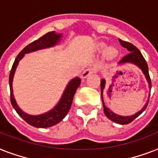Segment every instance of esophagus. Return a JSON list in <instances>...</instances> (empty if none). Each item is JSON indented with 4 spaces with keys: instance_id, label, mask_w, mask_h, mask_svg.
Segmentation results:
<instances>
[{
    "instance_id": "obj_1",
    "label": "esophagus",
    "mask_w": 158,
    "mask_h": 158,
    "mask_svg": "<svg viewBox=\"0 0 158 158\" xmlns=\"http://www.w3.org/2000/svg\"><path fill=\"white\" fill-rule=\"evenodd\" d=\"M96 72V68H94V67H89V68H87L84 72H83V74H82V78L83 79H85L86 77H88L90 74H94Z\"/></svg>"
}]
</instances>
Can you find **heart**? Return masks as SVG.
I'll return each instance as SVG.
<instances>
[{"mask_svg":"<svg viewBox=\"0 0 158 158\" xmlns=\"http://www.w3.org/2000/svg\"><path fill=\"white\" fill-rule=\"evenodd\" d=\"M100 48L103 49V48H106V46L104 45V44H101V45H100ZM115 51L114 50V49H109V50L107 51V54L109 56H112L115 55Z\"/></svg>","mask_w":158,"mask_h":158,"instance_id":"heart-1","label":"heart"}]
</instances>
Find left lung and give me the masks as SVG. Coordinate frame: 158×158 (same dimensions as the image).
<instances>
[{
	"label": "left lung",
	"mask_w": 158,
	"mask_h": 158,
	"mask_svg": "<svg viewBox=\"0 0 158 158\" xmlns=\"http://www.w3.org/2000/svg\"><path fill=\"white\" fill-rule=\"evenodd\" d=\"M119 42H120V45L122 46L123 48H126L130 53L128 55H126L125 56H124L121 59V60L120 61V63H126V62H130V63H133V64H136L137 66H139L140 69H142L143 73L144 74L145 77L148 80V83L149 84V89L152 88V82H151V79H150L149 73H148V66L147 61L145 60L144 57L143 56L142 53L140 52V51L135 46H134L132 43H129V42H125V41H123L121 39H119ZM105 84L106 81L104 79H102L101 80V94H102V92H103V89L105 88ZM102 104H103V109H104V113L105 115L107 116V118H109L110 120H112L115 123H117V124H120V125H127V124H130L135 120V118H137L139 115H141L143 113V111L147 108L148 104V102L145 104V106H143L142 110L137 112L136 114H135L134 115H131V116H122V115H116L115 113H113L111 110H110V109H108L106 106H105L103 102V100H102Z\"/></svg>",
	"instance_id": "8db88e82"
}]
</instances>
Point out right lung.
<instances>
[{
  "label": "right lung",
  "mask_w": 158,
  "mask_h": 158,
  "mask_svg": "<svg viewBox=\"0 0 158 158\" xmlns=\"http://www.w3.org/2000/svg\"><path fill=\"white\" fill-rule=\"evenodd\" d=\"M60 36H61L60 34H56V33H55V32H48L38 39L33 41V43H29L19 53V55L15 60V61H14L10 73L9 82H10V90L11 105L15 108V110H16V112L18 113L19 115L21 116V118H23L28 124L31 125L32 126H34V127L48 128L55 125L57 123H59L60 121H61L70 109L74 94H75L77 89L79 88L81 80L79 78H75L69 82V84L67 85L66 89L64 90L60 101L55 106V108H53L52 110L45 113V114H43V115H30L26 114V113H23L20 110V108L17 106L15 100L14 98L13 89H12V81H13L14 74H15L16 66H17L19 61L23 56V55L26 54V53L31 52H34V51L39 50V49L49 48V47H52V46L56 45L60 41Z\"/></svg>",
  "instance_id": "obj_1"
}]
</instances>
